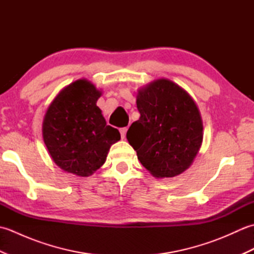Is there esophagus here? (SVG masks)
Instances as JSON below:
<instances>
[{"instance_id": "esophagus-1", "label": "esophagus", "mask_w": 254, "mask_h": 254, "mask_svg": "<svg viewBox=\"0 0 254 254\" xmlns=\"http://www.w3.org/2000/svg\"><path fill=\"white\" fill-rule=\"evenodd\" d=\"M127 131V127H122V128H120V134H121V138H122V139L126 138Z\"/></svg>"}]
</instances>
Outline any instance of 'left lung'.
Returning <instances> with one entry per match:
<instances>
[{"label":"left lung","instance_id":"obj_1","mask_svg":"<svg viewBox=\"0 0 254 254\" xmlns=\"http://www.w3.org/2000/svg\"><path fill=\"white\" fill-rule=\"evenodd\" d=\"M139 119L127 133L141 164L155 178H172L193 163L203 141V122L192 97L170 79L138 90Z\"/></svg>","mask_w":254,"mask_h":254}]
</instances>
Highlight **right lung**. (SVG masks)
I'll return each instance as SVG.
<instances>
[{
	"label": "right lung",
	"mask_w": 254,
	"mask_h": 254,
	"mask_svg": "<svg viewBox=\"0 0 254 254\" xmlns=\"http://www.w3.org/2000/svg\"><path fill=\"white\" fill-rule=\"evenodd\" d=\"M101 91L87 79L63 88L48 108L42 136L52 160L64 171L88 177L105 164L112 144L121 138L107 126L96 102Z\"/></svg>",
	"instance_id": "obj_1"
}]
</instances>
